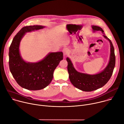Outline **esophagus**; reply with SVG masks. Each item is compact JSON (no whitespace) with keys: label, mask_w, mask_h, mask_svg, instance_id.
Listing matches in <instances>:
<instances>
[{"label":"esophagus","mask_w":124,"mask_h":124,"mask_svg":"<svg viewBox=\"0 0 124 124\" xmlns=\"http://www.w3.org/2000/svg\"><path fill=\"white\" fill-rule=\"evenodd\" d=\"M63 54H64V55L65 56H67L68 54V52H69V50L68 49V48H64L63 49Z\"/></svg>","instance_id":"1"}]
</instances>
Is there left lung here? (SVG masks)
Instances as JSON below:
<instances>
[{"mask_svg": "<svg viewBox=\"0 0 124 124\" xmlns=\"http://www.w3.org/2000/svg\"><path fill=\"white\" fill-rule=\"evenodd\" d=\"M93 31H101L104 34L103 37L110 43V55L109 63L102 72L96 75H88L78 72L75 69L70 60L67 57L68 72L69 79L72 84L83 91L90 92L96 90L103 86L110 79L115 65V56L114 48L111 40L105 36L102 29L98 26L93 25Z\"/></svg>", "mask_w": 124, "mask_h": 124, "instance_id": "left-lung-1", "label": "left lung"}]
</instances>
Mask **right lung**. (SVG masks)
I'll use <instances>...</instances> for the list:
<instances>
[{
  "mask_svg": "<svg viewBox=\"0 0 124 124\" xmlns=\"http://www.w3.org/2000/svg\"><path fill=\"white\" fill-rule=\"evenodd\" d=\"M44 27L42 25L23 27L14 37L9 47L10 72L17 84L27 90H39L48 86L54 77V70L63 59L62 52H50L36 63L26 62L22 58L19 46L25 34Z\"/></svg>",
  "mask_w": 124,
  "mask_h": 124,
  "instance_id": "1",
  "label": "right lung"
}]
</instances>
